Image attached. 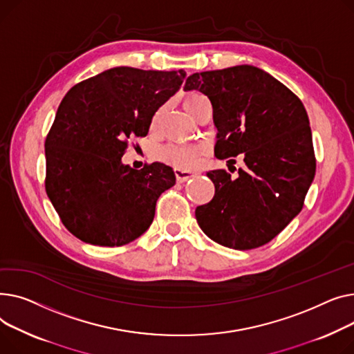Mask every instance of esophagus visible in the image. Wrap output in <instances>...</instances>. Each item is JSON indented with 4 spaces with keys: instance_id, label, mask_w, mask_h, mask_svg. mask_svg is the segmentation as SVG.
I'll use <instances>...</instances> for the list:
<instances>
[{
    "instance_id": "esophagus-1",
    "label": "esophagus",
    "mask_w": 354,
    "mask_h": 354,
    "mask_svg": "<svg viewBox=\"0 0 354 354\" xmlns=\"http://www.w3.org/2000/svg\"><path fill=\"white\" fill-rule=\"evenodd\" d=\"M174 173H176V177H177V181H178V183H184V181H187L189 178L197 176L196 171L184 170V169H180V167H176V169H174Z\"/></svg>"
}]
</instances>
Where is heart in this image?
I'll list each match as a JSON object with an SVG mask.
<instances>
[{
  "label": "heart",
  "instance_id": "heart-1",
  "mask_svg": "<svg viewBox=\"0 0 354 354\" xmlns=\"http://www.w3.org/2000/svg\"><path fill=\"white\" fill-rule=\"evenodd\" d=\"M200 98H203L201 94H190L184 101L185 109L190 110L193 104ZM161 114H162V109L156 113L153 118V126H156V124L160 121ZM198 156H200L198 149L187 147V145H169V147H164L161 150V157L165 161L176 165H181V167H193V165H196L198 161Z\"/></svg>",
  "mask_w": 354,
  "mask_h": 354
}]
</instances>
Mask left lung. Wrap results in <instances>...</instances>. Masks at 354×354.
<instances>
[{"mask_svg": "<svg viewBox=\"0 0 354 354\" xmlns=\"http://www.w3.org/2000/svg\"><path fill=\"white\" fill-rule=\"evenodd\" d=\"M193 90L212 101L216 157H244L237 178L225 170L207 171L216 193L196 209L197 223L213 241L252 250L273 240L301 212L315 180L306 109L279 80L247 64L196 73L184 86V91Z\"/></svg>", "mask_w": 354, "mask_h": 354, "instance_id": "obj_1", "label": "left lung"}]
</instances>
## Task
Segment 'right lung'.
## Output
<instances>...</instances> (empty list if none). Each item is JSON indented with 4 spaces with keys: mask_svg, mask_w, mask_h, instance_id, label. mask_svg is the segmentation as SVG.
Masks as SVG:
<instances>
[{
    "mask_svg": "<svg viewBox=\"0 0 354 354\" xmlns=\"http://www.w3.org/2000/svg\"><path fill=\"white\" fill-rule=\"evenodd\" d=\"M185 71L114 67L62 98L46 140V192L81 241L124 245L147 232L161 193L176 184L170 165L122 164L131 137L149 134L156 111L181 87Z\"/></svg>",
    "mask_w": 354,
    "mask_h": 354,
    "instance_id": "obj_1",
    "label": "right lung"
}]
</instances>
